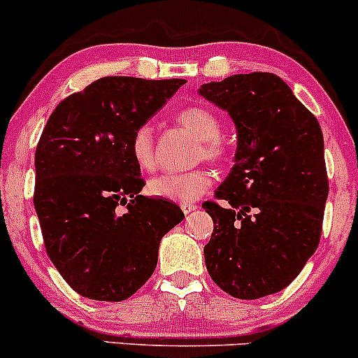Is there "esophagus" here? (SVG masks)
Masks as SVG:
<instances>
[{
	"mask_svg": "<svg viewBox=\"0 0 358 358\" xmlns=\"http://www.w3.org/2000/svg\"><path fill=\"white\" fill-rule=\"evenodd\" d=\"M196 208H198V206H196V204H182V206H180V210H182L184 215L187 216L191 211H194Z\"/></svg>",
	"mask_w": 358,
	"mask_h": 358,
	"instance_id": "esophagus-1",
	"label": "esophagus"
}]
</instances>
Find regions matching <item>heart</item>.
<instances>
[{"instance_id":"obj_1","label":"heart","mask_w":358,"mask_h":358,"mask_svg":"<svg viewBox=\"0 0 358 358\" xmlns=\"http://www.w3.org/2000/svg\"><path fill=\"white\" fill-rule=\"evenodd\" d=\"M176 122L186 128L196 140L201 142L199 157L216 162L223 157L224 148L222 135V122L213 111L203 106H189L176 115ZM130 154L134 162L142 171H152L154 157V130L152 125L143 123L134 131L130 138ZM213 178L206 171H192L186 174H159L147 184L148 194L171 203L192 204L210 191Z\"/></svg>"}]
</instances>
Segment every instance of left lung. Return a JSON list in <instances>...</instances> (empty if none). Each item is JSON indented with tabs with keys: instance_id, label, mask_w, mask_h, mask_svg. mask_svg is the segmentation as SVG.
Segmentation results:
<instances>
[{
	"instance_id": "1",
	"label": "left lung",
	"mask_w": 358,
	"mask_h": 358,
	"mask_svg": "<svg viewBox=\"0 0 358 358\" xmlns=\"http://www.w3.org/2000/svg\"><path fill=\"white\" fill-rule=\"evenodd\" d=\"M198 92L230 115L235 166L204 203L215 223L204 247L211 279L238 299L282 291L318 248L328 198L318 120L279 76L235 74Z\"/></svg>"
}]
</instances>
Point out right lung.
<instances>
[{
	"label": "right lung",
	"instance_id": "obj_1",
	"mask_svg": "<svg viewBox=\"0 0 358 358\" xmlns=\"http://www.w3.org/2000/svg\"><path fill=\"white\" fill-rule=\"evenodd\" d=\"M184 79L108 76L64 99L35 152V194L52 264L78 294L123 301L155 271L162 236L184 213L145 186L130 138Z\"/></svg>",
	"mask_w": 358,
	"mask_h": 358
}]
</instances>
